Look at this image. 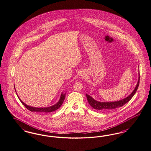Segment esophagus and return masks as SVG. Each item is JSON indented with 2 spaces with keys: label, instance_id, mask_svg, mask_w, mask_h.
Segmentation results:
<instances>
[{
  "label": "esophagus",
  "instance_id": "34e87169",
  "mask_svg": "<svg viewBox=\"0 0 151 151\" xmlns=\"http://www.w3.org/2000/svg\"><path fill=\"white\" fill-rule=\"evenodd\" d=\"M80 76H81V77H84V76H85V73L84 72H83V71L80 72Z\"/></svg>",
  "mask_w": 151,
  "mask_h": 151
}]
</instances>
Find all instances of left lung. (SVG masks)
<instances>
[{"label": "left lung", "mask_w": 151, "mask_h": 151, "mask_svg": "<svg viewBox=\"0 0 151 151\" xmlns=\"http://www.w3.org/2000/svg\"><path fill=\"white\" fill-rule=\"evenodd\" d=\"M139 79H140V76H139V78H138V81L137 84V85L134 89L133 90L132 93L128 96L127 97L123 99L119 100L117 101H114V102H99L95 100L94 98L90 96L89 95L86 94V98L88 99V101L89 103V104L93 109H96L99 111H110L112 109H114L119 107H122L125 104L128 102L134 96V95L135 94L136 91L138 89V86L139 84Z\"/></svg>", "instance_id": "1"}]
</instances>
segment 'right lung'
Wrapping results in <instances>:
<instances>
[{"instance_id": "obj_1", "label": "right lung", "mask_w": 151, "mask_h": 151, "mask_svg": "<svg viewBox=\"0 0 151 151\" xmlns=\"http://www.w3.org/2000/svg\"><path fill=\"white\" fill-rule=\"evenodd\" d=\"M14 89H15V86H14ZM16 90V89H15ZM65 96H66V93H61V95H60V98L58 101V102L55 103L54 105L52 106H50L48 107H31L29 105H27L24 103V102H22L21 101V99L18 97L19 99L20 100V101L21 102V103H22V104L24 106V107L29 109V111H30L31 112H45V113H48V112H52L53 111H54L55 110H57V109H59L60 107V106H62V103L63 102L64 100H65Z\"/></svg>"}]
</instances>
